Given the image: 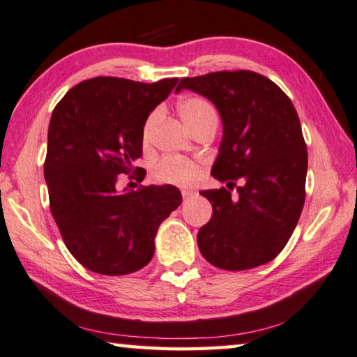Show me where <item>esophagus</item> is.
Listing matches in <instances>:
<instances>
[{
	"instance_id": "1",
	"label": "esophagus",
	"mask_w": 357,
	"mask_h": 357,
	"mask_svg": "<svg viewBox=\"0 0 357 357\" xmlns=\"http://www.w3.org/2000/svg\"><path fill=\"white\" fill-rule=\"evenodd\" d=\"M195 195V191L193 190H190V188H183L182 190V196H183V199H188L190 196H193Z\"/></svg>"
}]
</instances>
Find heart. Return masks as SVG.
I'll return each mask as SVG.
<instances>
[{"label":"heart","instance_id":"b5f03b06","mask_svg":"<svg viewBox=\"0 0 357 357\" xmlns=\"http://www.w3.org/2000/svg\"><path fill=\"white\" fill-rule=\"evenodd\" d=\"M178 114L190 130H193V128L208 121H217V112L213 105L199 96L183 98L178 102ZM156 121L158 112H151L146 117V121L143 122V143H148L151 140V133ZM201 172H203V164L195 161V159L182 156H164L153 167V177L159 183L175 185V187H188V185L195 183L199 178Z\"/></svg>","mask_w":357,"mask_h":357}]
</instances>
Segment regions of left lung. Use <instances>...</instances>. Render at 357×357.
<instances>
[{
  "label": "left lung",
  "mask_w": 357,
  "mask_h": 357,
  "mask_svg": "<svg viewBox=\"0 0 357 357\" xmlns=\"http://www.w3.org/2000/svg\"><path fill=\"white\" fill-rule=\"evenodd\" d=\"M182 89L213 101L224 123L213 175L229 183L201 191L213 204L198 231L201 255L224 271L266 264L290 240L306 198L307 149L298 112L280 86L252 70L185 77L175 91Z\"/></svg>",
  "instance_id": "8db88e82"
}]
</instances>
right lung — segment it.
<instances>
[{"instance_id":"1","label":"right lung","mask_w":357,"mask_h":357,"mask_svg":"<svg viewBox=\"0 0 357 357\" xmlns=\"http://www.w3.org/2000/svg\"><path fill=\"white\" fill-rule=\"evenodd\" d=\"M177 84L95 77L54 107L45 159L51 214L67 250L91 272L127 275L143 268L159 225L182 203L174 185L117 187L119 175L140 169L133 162L143 153V122Z\"/></svg>"}]
</instances>
